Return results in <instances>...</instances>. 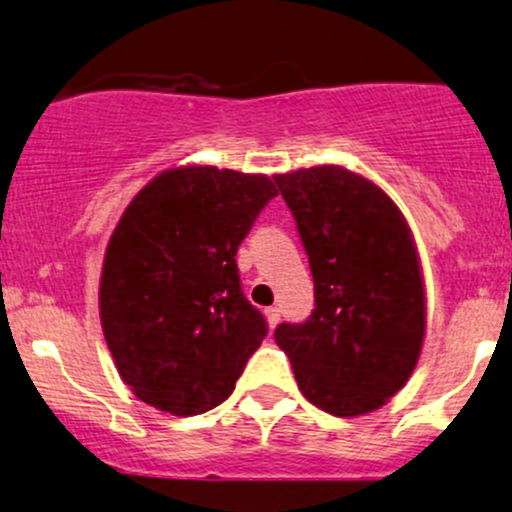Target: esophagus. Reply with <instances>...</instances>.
<instances>
[{"label": "esophagus", "instance_id": "34e87169", "mask_svg": "<svg viewBox=\"0 0 512 512\" xmlns=\"http://www.w3.org/2000/svg\"><path fill=\"white\" fill-rule=\"evenodd\" d=\"M264 317H267V325L274 330V327L279 325V317H281L279 308H267V310H264Z\"/></svg>", "mask_w": 512, "mask_h": 512}]
</instances>
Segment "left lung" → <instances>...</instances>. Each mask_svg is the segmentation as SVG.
Listing matches in <instances>:
<instances>
[{"label": "left lung", "mask_w": 512, "mask_h": 512, "mask_svg": "<svg viewBox=\"0 0 512 512\" xmlns=\"http://www.w3.org/2000/svg\"><path fill=\"white\" fill-rule=\"evenodd\" d=\"M298 223L315 281L303 325L276 344L310 404L334 416L380 409L414 373L426 334L419 252L402 211L373 180L342 166L274 175Z\"/></svg>", "instance_id": "left-lung-1"}]
</instances>
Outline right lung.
Listing matches in <instances>:
<instances>
[{
  "label": "right lung",
  "instance_id": "obj_1",
  "mask_svg": "<svg viewBox=\"0 0 512 512\" xmlns=\"http://www.w3.org/2000/svg\"><path fill=\"white\" fill-rule=\"evenodd\" d=\"M276 197L262 173L180 166L134 195L103 257L98 308L117 373L173 416L219 407L267 325L240 289L238 245Z\"/></svg>",
  "mask_w": 512,
  "mask_h": 512
}]
</instances>
